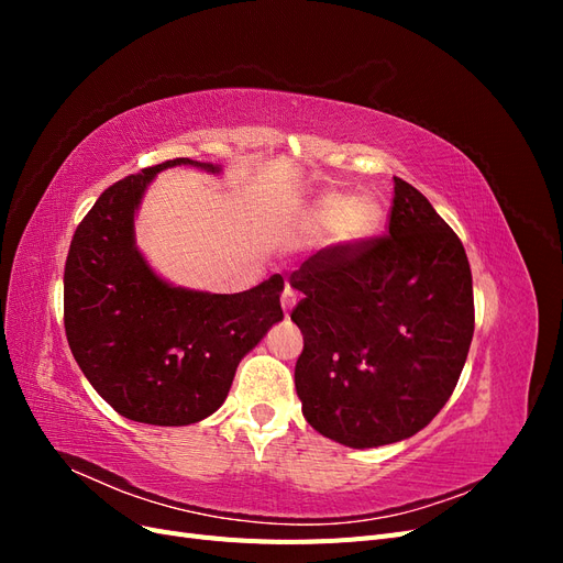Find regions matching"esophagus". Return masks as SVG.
<instances>
[{"label": "esophagus", "instance_id": "esophagus-1", "mask_svg": "<svg viewBox=\"0 0 563 563\" xmlns=\"http://www.w3.org/2000/svg\"><path fill=\"white\" fill-rule=\"evenodd\" d=\"M294 305H296V291H294L291 286L286 284V286H284V294H282V308H284V312H286V314L291 312Z\"/></svg>", "mask_w": 563, "mask_h": 563}]
</instances>
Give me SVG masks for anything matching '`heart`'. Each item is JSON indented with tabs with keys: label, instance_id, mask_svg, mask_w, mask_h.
Listing matches in <instances>:
<instances>
[{
	"label": "heart",
	"instance_id": "obj_1",
	"mask_svg": "<svg viewBox=\"0 0 563 563\" xmlns=\"http://www.w3.org/2000/svg\"><path fill=\"white\" fill-rule=\"evenodd\" d=\"M310 225L317 230H333L340 244H360L378 230L383 209L376 199L329 192L321 195L308 213Z\"/></svg>",
	"mask_w": 563,
	"mask_h": 563
}]
</instances>
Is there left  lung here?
Returning <instances> with one entry per match:
<instances>
[{
  "label": "left lung",
  "mask_w": 563,
  "mask_h": 563,
  "mask_svg": "<svg viewBox=\"0 0 563 563\" xmlns=\"http://www.w3.org/2000/svg\"><path fill=\"white\" fill-rule=\"evenodd\" d=\"M296 391L312 428L350 449L413 437L453 395L474 333L467 253L428 197L395 178L389 236L312 255Z\"/></svg>",
  "instance_id": "8db88e82"
}]
</instances>
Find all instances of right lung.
<instances>
[{
	"label": "right lung",
	"instance_id": "obj_1",
	"mask_svg": "<svg viewBox=\"0 0 563 563\" xmlns=\"http://www.w3.org/2000/svg\"><path fill=\"white\" fill-rule=\"evenodd\" d=\"M218 164L172 159L126 176L81 220L63 277L65 333L93 389L119 416L180 428L216 413L244 356L284 319V279L242 294L176 286L135 246V213L164 168Z\"/></svg>",
	"mask_w": 563,
	"mask_h": 563
}]
</instances>
